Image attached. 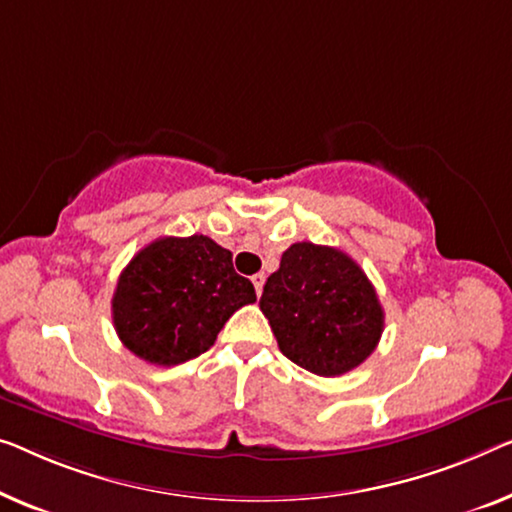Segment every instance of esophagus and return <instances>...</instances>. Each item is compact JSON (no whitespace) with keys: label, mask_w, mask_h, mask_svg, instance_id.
Instances as JSON below:
<instances>
[{"label":"esophagus","mask_w":512,"mask_h":512,"mask_svg":"<svg viewBox=\"0 0 512 512\" xmlns=\"http://www.w3.org/2000/svg\"><path fill=\"white\" fill-rule=\"evenodd\" d=\"M264 282H266V276H264V273H255V276H253V285H255V292H257V296H262Z\"/></svg>","instance_id":"obj_1"}]
</instances>
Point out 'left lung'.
<instances>
[{
	"label": "left lung",
	"mask_w": 512,
	"mask_h": 512,
	"mask_svg": "<svg viewBox=\"0 0 512 512\" xmlns=\"http://www.w3.org/2000/svg\"><path fill=\"white\" fill-rule=\"evenodd\" d=\"M280 352L319 377H340L375 352L384 310L361 266L338 248L292 243L262 299Z\"/></svg>",
	"instance_id": "8db88e82"
}]
</instances>
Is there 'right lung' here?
<instances>
[{"mask_svg":"<svg viewBox=\"0 0 512 512\" xmlns=\"http://www.w3.org/2000/svg\"><path fill=\"white\" fill-rule=\"evenodd\" d=\"M232 253L204 234L163 236L137 253L117 280L112 322L142 361L179 365L216 342L227 319L255 303Z\"/></svg>","mask_w":512,"mask_h":512,"instance_id":"add662e5","label":"right lung"}]
</instances>
